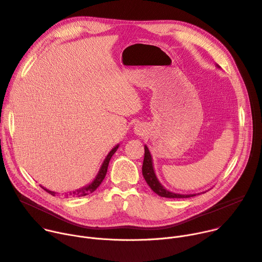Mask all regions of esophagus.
I'll list each match as a JSON object with an SVG mask.
<instances>
[{
    "instance_id": "obj_1",
    "label": "esophagus",
    "mask_w": 262,
    "mask_h": 262,
    "mask_svg": "<svg viewBox=\"0 0 262 262\" xmlns=\"http://www.w3.org/2000/svg\"><path fill=\"white\" fill-rule=\"evenodd\" d=\"M135 133L138 135H143L145 133V127L142 124H136L135 126Z\"/></svg>"
}]
</instances>
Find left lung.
Here are the masks:
<instances>
[{"label": "left lung", "instance_id": "8db88e82", "mask_svg": "<svg viewBox=\"0 0 262 262\" xmlns=\"http://www.w3.org/2000/svg\"><path fill=\"white\" fill-rule=\"evenodd\" d=\"M143 175L144 178L147 182V184L149 185V187L159 196L162 197H167V198H189L192 196H195L194 194H189V195H183V194H175L172 193L168 190H166L162 185L159 184V182L157 180L154 170H153V166H152V157L150 154L149 149L147 148V146H145V157H144V164H143Z\"/></svg>", "mask_w": 262, "mask_h": 262}]
</instances>
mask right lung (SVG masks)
Here are the masks:
<instances>
[{
	"label": "right lung",
	"mask_w": 262,
	"mask_h": 262,
	"mask_svg": "<svg viewBox=\"0 0 262 262\" xmlns=\"http://www.w3.org/2000/svg\"><path fill=\"white\" fill-rule=\"evenodd\" d=\"M117 148H118V146H116L115 148H113V149L110 151V153L107 155V157H106V159H105V162H104L102 168H100V170H99V172H98L96 178L94 179V182H93L92 184H90L89 186H87V187H85V188H83V189L74 191V192H72V193L70 192L69 194H66V195H67V196H68V195H71V196H73V197H74V196L80 197V196H86V195H88V194H90V193H93V192L99 187V185L103 183V180H104V178H105V176H106V174H107V170H108V166H109L110 159H111L112 155L116 152ZM42 188H43V187H42ZM43 189H44L46 192H48L49 194H51V195H53V196L55 195L54 192H51V191H49V190H47V189H45V188H43Z\"/></svg>",
	"instance_id": "add662e5"
}]
</instances>
